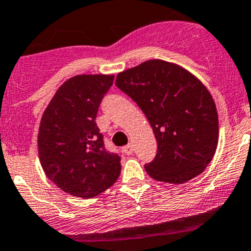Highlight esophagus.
<instances>
[{"mask_svg": "<svg viewBox=\"0 0 251 251\" xmlns=\"http://www.w3.org/2000/svg\"><path fill=\"white\" fill-rule=\"evenodd\" d=\"M133 145L132 144H128V145H126V147H123V152L124 154H127V155H130V154H133Z\"/></svg>", "mask_w": 251, "mask_h": 251, "instance_id": "34e87169", "label": "esophagus"}]
</instances>
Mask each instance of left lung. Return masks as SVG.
<instances>
[{
    "label": "left lung",
    "instance_id": "obj_1",
    "mask_svg": "<svg viewBox=\"0 0 251 251\" xmlns=\"http://www.w3.org/2000/svg\"><path fill=\"white\" fill-rule=\"evenodd\" d=\"M116 86L137 102L157 142L144 166L151 178L183 183L204 171L218 145L216 103L206 86L177 64L148 60L117 75Z\"/></svg>",
    "mask_w": 251,
    "mask_h": 251
}]
</instances>
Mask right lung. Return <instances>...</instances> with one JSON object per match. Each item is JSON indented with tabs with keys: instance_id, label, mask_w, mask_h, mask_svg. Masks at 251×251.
<instances>
[{
	"instance_id": "add662e5",
	"label": "right lung",
	"mask_w": 251,
	"mask_h": 251,
	"mask_svg": "<svg viewBox=\"0 0 251 251\" xmlns=\"http://www.w3.org/2000/svg\"><path fill=\"white\" fill-rule=\"evenodd\" d=\"M114 75H76L66 80L43 113L38 152L45 175L64 192L92 199L121 174V157L104 149L96 124L100 103Z\"/></svg>"
}]
</instances>
